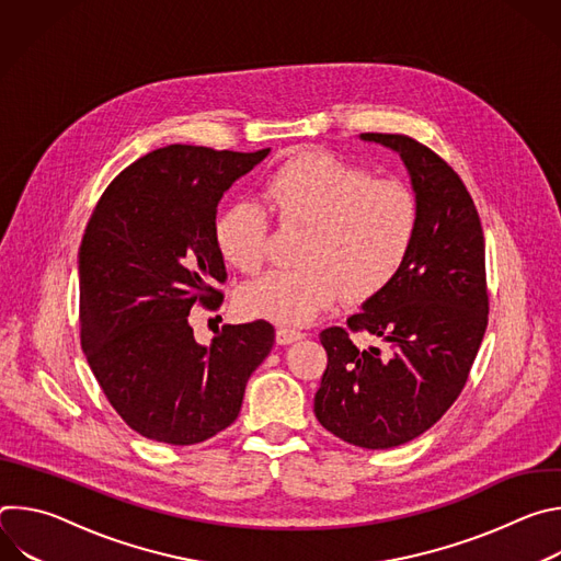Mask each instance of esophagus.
<instances>
[{"mask_svg": "<svg viewBox=\"0 0 561 561\" xmlns=\"http://www.w3.org/2000/svg\"><path fill=\"white\" fill-rule=\"evenodd\" d=\"M297 340H304V333L301 331H295V329H288V327H279L277 329V344L279 346H286V344H293Z\"/></svg>", "mask_w": 561, "mask_h": 561, "instance_id": "1", "label": "esophagus"}]
</instances>
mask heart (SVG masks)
Here are the masks:
<instances>
[{
  "label": "heart",
  "instance_id": "1",
  "mask_svg": "<svg viewBox=\"0 0 561 561\" xmlns=\"http://www.w3.org/2000/svg\"><path fill=\"white\" fill-rule=\"evenodd\" d=\"M262 195L284 228H306L299 268L251 282L239 306L277 324H306L342 295L364 304L404 271L420 230L411 186L375 175L333 152H301L277 167ZM219 255L237 271L257 273L268 257L271 226L255 202H234L213 226Z\"/></svg>",
  "mask_w": 561,
  "mask_h": 561
}]
</instances>
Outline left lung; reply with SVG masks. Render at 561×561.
I'll list each match as a JSON object with an SVG mask.
<instances>
[{"label":"left lung","mask_w":561,"mask_h":561,"mask_svg":"<svg viewBox=\"0 0 561 561\" xmlns=\"http://www.w3.org/2000/svg\"><path fill=\"white\" fill-rule=\"evenodd\" d=\"M402 154L420 204L415 249L399 277L346 327L319 333L329 355L314 417L335 437L379 450L426 433L455 404L489 324L484 230L455 169L402 133H362ZM366 332L390 354L359 350Z\"/></svg>","instance_id":"left-lung-1"}]
</instances>
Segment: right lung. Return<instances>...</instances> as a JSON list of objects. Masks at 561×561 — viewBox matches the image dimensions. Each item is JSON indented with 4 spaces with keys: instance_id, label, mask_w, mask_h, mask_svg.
Segmentation results:
<instances>
[{
    "instance_id": "right-lung-1",
    "label": "right lung",
    "mask_w": 561,
    "mask_h": 561,
    "mask_svg": "<svg viewBox=\"0 0 561 561\" xmlns=\"http://www.w3.org/2000/svg\"><path fill=\"white\" fill-rule=\"evenodd\" d=\"M268 154L173 144L126 167L95 204L79 247V340L117 415L146 439L191 446L228 428L273 324L217 329L199 346L195 306L219 310L213 237L224 191Z\"/></svg>"
}]
</instances>
